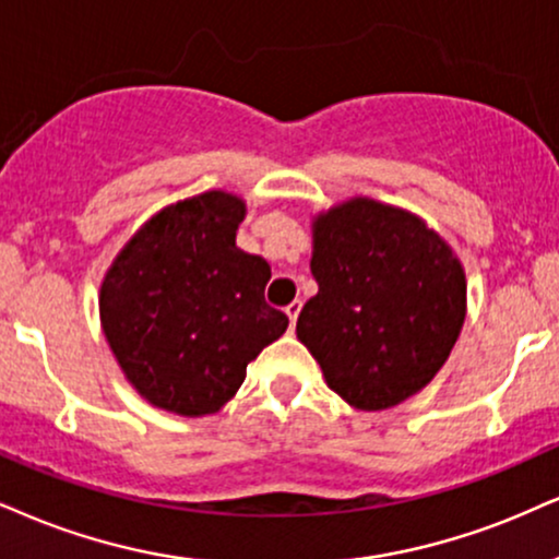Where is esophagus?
<instances>
[{
  "mask_svg": "<svg viewBox=\"0 0 559 559\" xmlns=\"http://www.w3.org/2000/svg\"><path fill=\"white\" fill-rule=\"evenodd\" d=\"M300 308H302V302H300V300H293V302H287L285 313H287V319H290V329H295V321H298V313H300Z\"/></svg>",
  "mask_w": 559,
  "mask_h": 559,
  "instance_id": "34e87169",
  "label": "esophagus"
}]
</instances>
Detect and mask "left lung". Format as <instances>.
<instances>
[{
  "label": "left lung",
  "instance_id": "1",
  "mask_svg": "<svg viewBox=\"0 0 559 559\" xmlns=\"http://www.w3.org/2000/svg\"><path fill=\"white\" fill-rule=\"evenodd\" d=\"M319 293L295 334L323 381L362 412L406 402L436 378L466 319V274L415 212L349 197L313 215Z\"/></svg>",
  "mask_w": 559,
  "mask_h": 559
}]
</instances>
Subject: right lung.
I'll return each instance as SVG.
<instances>
[{"instance_id": "obj_1", "label": "right lung", "mask_w": 559, "mask_h": 559, "mask_svg": "<svg viewBox=\"0 0 559 559\" xmlns=\"http://www.w3.org/2000/svg\"><path fill=\"white\" fill-rule=\"evenodd\" d=\"M246 202L212 189L163 206L116 253L98 293L100 326L144 402L181 417L215 415L246 365L287 329L266 306L272 269L236 246Z\"/></svg>"}]
</instances>
